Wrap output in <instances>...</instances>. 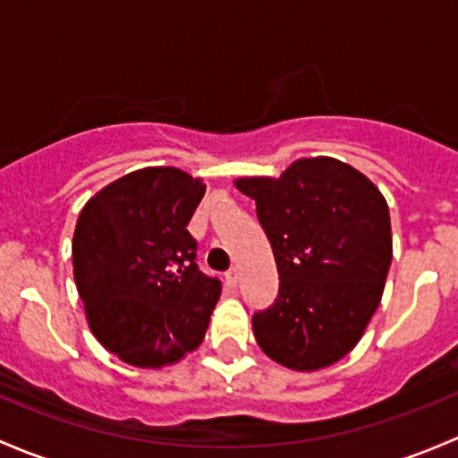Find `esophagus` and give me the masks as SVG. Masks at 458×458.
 Segmentation results:
<instances>
[{"label":"esophagus","mask_w":458,"mask_h":458,"mask_svg":"<svg viewBox=\"0 0 458 458\" xmlns=\"http://www.w3.org/2000/svg\"><path fill=\"white\" fill-rule=\"evenodd\" d=\"M225 280H227V284H229V286H235V284H238V268L231 267L229 271L225 273Z\"/></svg>","instance_id":"1"}]
</instances>
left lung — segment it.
Here are the masks:
<instances>
[{
  "instance_id": "1",
  "label": "left lung",
  "mask_w": 458,
  "mask_h": 458,
  "mask_svg": "<svg viewBox=\"0 0 458 458\" xmlns=\"http://www.w3.org/2000/svg\"><path fill=\"white\" fill-rule=\"evenodd\" d=\"M256 200L271 242L280 291L253 315L264 355L298 372L342 360L357 346L384 295L393 262L388 202L348 163L315 157L280 178H238Z\"/></svg>"
}]
</instances>
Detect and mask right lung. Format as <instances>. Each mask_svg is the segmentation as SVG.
Instances as JSON below:
<instances>
[{"instance_id": "add662e5", "label": "right lung", "mask_w": 458, "mask_h": 458, "mask_svg": "<svg viewBox=\"0 0 458 458\" xmlns=\"http://www.w3.org/2000/svg\"><path fill=\"white\" fill-rule=\"evenodd\" d=\"M205 190L178 167H143L79 214L72 267L88 327L125 364L172 366L205 339L220 282L198 271L187 231Z\"/></svg>"}]
</instances>
